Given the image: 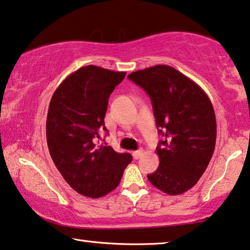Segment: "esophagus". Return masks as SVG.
Returning <instances> with one entry per match:
<instances>
[{"mask_svg": "<svg viewBox=\"0 0 250 250\" xmlns=\"http://www.w3.org/2000/svg\"><path fill=\"white\" fill-rule=\"evenodd\" d=\"M143 154H144L143 149H139V150L133 151V152H132V156H133V158H135V159H139V158L141 157V156H143Z\"/></svg>", "mask_w": 250, "mask_h": 250, "instance_id": "1", "label": "esophagus"}]
</instances>
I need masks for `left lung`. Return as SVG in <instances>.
<instances>
[{"label": "left lung", "mask_w": 250, "mask_h": 250, "mask_svg": "<svg viewBox=\"0 0 250 250\" xmlns=\"http://www.w3.org/2000/svg\"><path fill=\"white\" fill-rule=\"evenodd\" d=\"M128 78L147 92L164 137L157 147L159 166L148 180L166 194H182L197 183L213 155V105L195 82L170 66L136 70Z\"/></svg>", "instance_id": "8db88e82"}]
</instances>
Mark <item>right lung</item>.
<instances>
[{
	"label": "right lung",
	"instance_id": "obj_1",
	"mask_svg": "<svg viewBox=\"0 0 250 250\" xmlns=\"http://www.w3.org/2000/svg\"><path fill=\"white\" fill-rule=\"evenodd\" d=\"M125 72L88 65L67 76L50 100L46 121L50 156L64 180L80 194L96 199L120 183L132 161L100 143L107 102Z\"/></svg>",
	"mask_w": 250,
	"mask_h": 250
}]
</instances>
